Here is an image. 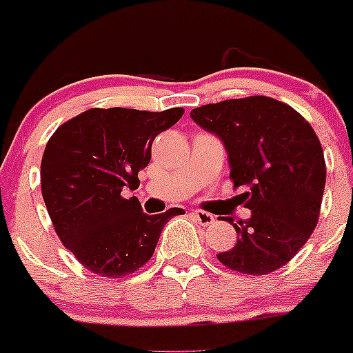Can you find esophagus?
I'll use <instances>...</instances> for the list:
<instances>
[{
    "mask_svg": "<svg viewBox=\"0 0 353 353\" xmlns=\"http://www.w3.org/2000/svg\"><path fill=\"white\" fill-rule=\"evenodd\" d=\"M193 216L199 225H203V227H208L215 222V216L208 212H203V210H196V212H193Z\"/></svg>",
    "mask_w": 353,
    "mask_h": 353,
    "instance_id": "obj_1",
    "label": "esophagus"
}]
</instances>
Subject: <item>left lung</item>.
<instances>
[{
    "mask_svg": "<svg viewBox=\"0 0 353 353\" xmlns=\"http://www.w3.org/2000/svg\"><path fill=\"white\" fill-rule=\"evenodd\" d=\"M191 117L223 141L234 190L244 188L239 198L251 210V219L232 223L237 243L219 261L243 275L282 268L321 212L326 163L318 134L297 110L265 95L201 105Z\"/></svg>",
    "mask_w": 353,
    "mask_h": 353,
    "instance_id": "8db88e82",
    "label": "left lung"
}]
</instances>
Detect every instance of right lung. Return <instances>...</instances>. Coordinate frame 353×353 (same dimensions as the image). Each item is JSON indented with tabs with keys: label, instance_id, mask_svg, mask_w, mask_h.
I'll list each match as a JSON object with an SVG mask.
<instances>
[{
	"label": "right lung",
	"instance_id": "add662e5",
	"mask_svg": "<svg viewBox=\"0 0 353 353\" xmlns=\"http://www.w3.org/2000/svg\"><path fill=\"white\" fill-rule=\"evenodd\" d=\"M183 114L94 108L49 138L41 162L46 208L63 245L95 275L123 279L147 265L167 220L183 212L147 215L138 198L123 196L140 186L157 134Z\"/></svg>",
	"mask_w": 353,
	"mask_h": 353
}]
</instances>
